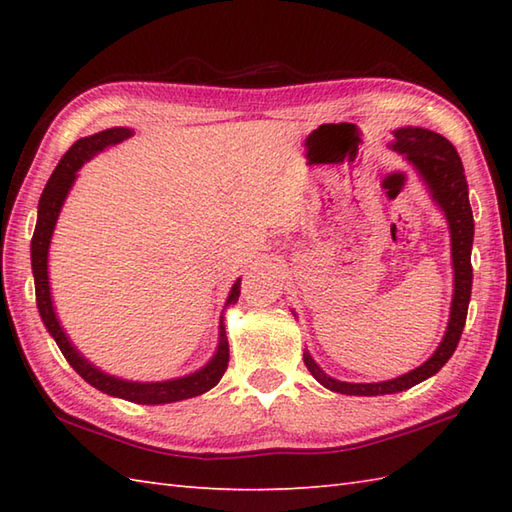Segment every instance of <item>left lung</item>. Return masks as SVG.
<instances>
[{
  "instance_id": "obj_1",
  "label": "left lung",
  "mask_w": 512,
  "mask_h": 512,
  "mask_svg": "<svg viewBox=\"0 0 512 512\" xmlns=\"http://www.w3.org/2000/svg\"><path fill=\"white\" fill-rule=\"evenodd\" d=\"M394 140L389 147L405 158L409 165L418 171L420 180L427 184L433 202L444 213L449 222L451 233V266H453V299L447 332H444L440 345L436 347L427 361L411 372L396 376L391 380H380V383H345L328 376L323 369L314 363L308 350H303V363L310 369V374L319 383L336 391V394L347 396H385L398 394V391L411 389L422 380L438 374L444 363L453 356L455 347L460 343V336L466 323V312H469L471 286H473V266H471V248H473V211L469 204V184H466L462 160L458 151L447 138L431 132L424 127H398L394 129ZM295 314V312H292ZM297 317V314H295Z\"/></svg>"
}]
</instances>
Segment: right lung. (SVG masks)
I'll return each instance as SVG.
<instances>
[{
	"mask_svg": "<svg viewBox=\"0 0 512 512\" xmlns=\"http://www.w3.org/2000/svg\"><path fill=\"white\" fill-rule=\"evenodd\" d=\"M129 136H134V129L110 127V129H103L99 134L79 138L68 151H65V156L59 160L57 169L52 171L46 189H43L39 198L37 226L30 242L32 277H35L37 308H39L43 325H46V330L50 332L52 339L57 341L65 361L74 367V372L79 374L85 383H90L92 387L103 391L107 396L138 402V405H167V402H178V400L200 396L204 391H209L220 383V378L224 376L228 367V339H226V328H224V310L220 317V336H217V347L209 363L202 365L200 369H195L193 374H187V376L140 383V380H127V378H118L103 372L101 367L90 363L88 358L76 350L57 317V310H54V303H52V292H50L48 255H50L52 233H54V226H57L63 204L68 200L70 189L74 187L76 176H79V169L96 154H101V151H105L107 147L123 143V140H127ZM239 286H242V279H237L231 292H228L224 308L235 306L239 299Z\"/></svg>",
	"mask_w": 512,
	"mask_h": 512,
	"instance_id": "obj_1",
	"label": "right lung"
}]
</instances>
